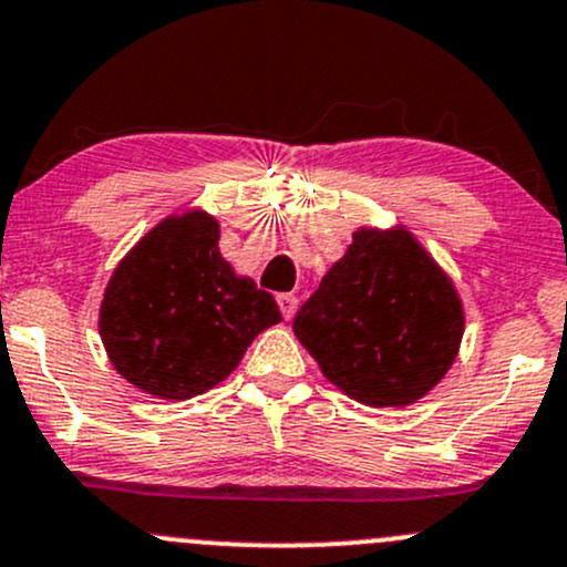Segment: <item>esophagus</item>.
<instances>
[{
    "mask_svg": "<svg viewBox=\"0 0 567 567\" xmlns=\"http://www.w3.org/2000/svg\"><path fill=\"white\" fill-rule=\"evenodd\" d=\"M277 301H279V309H282V318L293 320L296 312H299V296L282 293V296H277Z\"/></svg>",
    "mask_w": 567,
    "mask_h": 567,
    "instance_id": "34e87169",
    "label": "esophagus"
}]
</instances>
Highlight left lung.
Here are the masks:
<instances>
[{
  "instance_id": "obj_1",
  "label": "left lung",
  "mask_w": 567,
  "mask_h": 567,
  "mask_svg": "<svg viewBox=\"0 0 567 567\" xmlns=\"http://www.w3.org/2000/svg\"><path fill=\"white\" fill-rule=\"evenodd\" d=\"M320 372L367 408H408L454 367L464 303L404 225H361L293 320Z\"/></svg>"
}]
</instances>
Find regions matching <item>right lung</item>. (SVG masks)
I'll return each instance as SVG.
<instances>
[{
  "label": "right lung",
  "instance_id": "right-lung-1",
  "mask_svg": "<svg viewBox=\"0 0 567 567\" xmlns=\"http://www.w3.org/2000/svg\"><path fill=\"white\" fill-rule=\"evenodd\" d=\"M279 320L274 296L223 258L217 217L184 206L113 268L97 329L130 385L182 402L223 383Z\"/></svg>",
  "mask_w": 567,
  "mask_h": 567
}]
</instances>
